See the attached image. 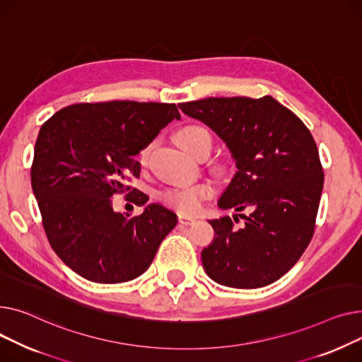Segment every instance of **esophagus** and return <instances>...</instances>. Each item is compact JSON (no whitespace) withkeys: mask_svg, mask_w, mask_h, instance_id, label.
Returning a JSON list of instances; mask_svg holds the SVG:
<instances>
[{"mask_svg":"<svg viewBox=\"0 0 362 362\" xmlns=\"http://www.w3.org/2000/svg\"><path fill=\"white\" fill-rule=\"evenodd\" d=\"M178 221H180V223H182V225H191V223H194L197 219L193 218V216H188V215L180 214V215H178Z\"/></svg>","mask_w":362,"mask_h":362,"instance_id":"obj_1","label":"esophagus"}]
</instances>
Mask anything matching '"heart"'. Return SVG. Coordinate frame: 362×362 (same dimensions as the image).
Segmentation results:
<instances>
[{
  "instance_id": "heart-1",
  "label": "heart",
  "mask_w": 362,
  "mask_h": 362,
  "mask_svg": "<svg viewBox=\"0 0 362 362\" xmlns=\"http://www.w3.org/2000/svg\"><path fill=\"white\" fill-rule=\"evenodd\" d=\"M177 143L184 148L185 152L197 156L204 147L211 146L210 134L206 129L200 125H187L180 129L175 134ZM148 160V147L141 148L137 155V162L141 168L147 166ZM214 194V187L210 182L200 181L184 187H173L166 188L159 193V200L168 206L173 207L181 214H196L200 210L203 202Z\"/></svg>"
}]
</instances>
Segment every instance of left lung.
<instances>
[{
    "label": "left lung",
    "instance_id": "left-lung-1",
    "mask_svg": "<svg viewBox=\"0 0 362 362\" xmlns=\"http://www.w3.org/2000/svg\"><path fill=\"white\" fill-rule=\"evenodd\" d=\"M178 106L226 143L238 169L218 206L238 211L245 225L233 228L229 216L209 221L215 238L202 251L207 276L229 288L273 284L300 260L315 228L325 174L310 130L272 96Z\"/></svg>",
    "mask_w": 362,
    "mask_h": 362
}]
</instances>
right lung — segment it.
Returning a JSON list of instances; mask_svg holds the SVG:
<instances>
[{
	"instance_id": "obj_1",
	"label": "right lung",
	"mask_w": 362,
	"mask_h": 362,
	"mask_svg": "<svg viewBox=\"0 0 362 362\" xmlns=\"http://www.w3.org/2000/svg\"><path fill=\"white\" fill-rule=\"evenodd\" d=\"M181 115L175 103L111 100L74 103L40 127L30 169L42 223L57 256L98 284L132 281L151 266L177 215L162 204L139 216L117 214L111 197H148L127 185L140 177L134 160Z\"/></svg>"
}]
</instances>
